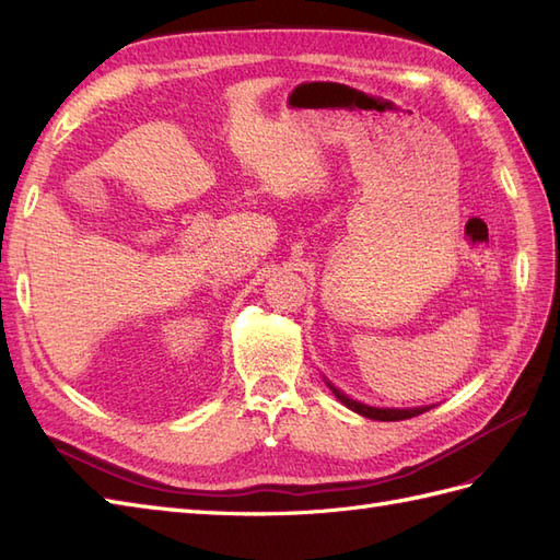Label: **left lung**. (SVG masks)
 Here are the masks:
<instances>
[{"label": "left lung", "instance_id": "1", "mask_svg": "<svg viewBox=\"0 0 560 560\" xmlns=\"http://www.w3.org/2000/svg\"><path fill=\"white\" fill-rule=\"evenodd\" d=\"M328 387L332 389V394L338 396L340 401H342L349 410H354V412L363 415V418H371V420H382V422L410 420V418H415V415H422V412H427V410H429V408H408V410H401V408H373V406H365V404L351 401L349 396H345L342 392H338V389H335L332 385H328Z\"/></svg>", "mask_w": 560, "mask_h": 560}]
</instances>
